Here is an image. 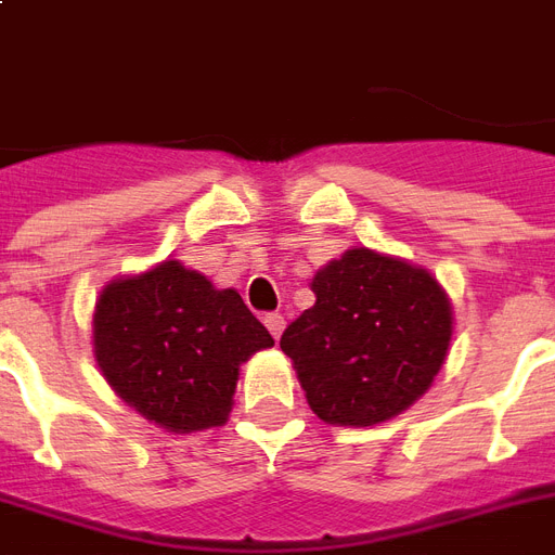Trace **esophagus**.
I'll list each match as a JSON object with an SVG mask.
<instances>
[{
  "mask_svg": "<svg viewBox=\"0 0 555 555\" xmlns=\"http://www.w3.org/2000/svg\"><path fill=\"white\" fill-rule=\"evenodd\" d=\"M264 325H268V331L273 334V337H282V331H285V317L282 313H264Z\"/></svg>",
  "mask_w": 555,
  "mask_h": 555,
  "instance_id": "obj_1",
  "label": "esophagus"
}]
</instances>
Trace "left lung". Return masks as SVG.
<instances>
[{"mask_svg":"<svg viewBox=\"0 0 555 555\" xmlns=\"http://www.w3.org/2000/svg\"><path fill=\"white\" fill-rule=\"evenodd\" d=\"M313 308L279 346L325 423L371 426L395 417L429 388L447 360L452 308L421 268L365 247L313 276Z\"/></svg>","mask_w":555,"mask_h":555,"instance_id":"1","label":"left lung"}]
</instances>
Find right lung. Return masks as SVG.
I'll use <instances>...</instances> for the list:
<instances>
[{"label": "right lung", "mask_w": 555, "mask_h": 555, "mask_svg": "<svg viewBox=\"0 0 555 555\" xmlns=\"http://www.w3.org/2000/svg\"><path fill=\"white\" fill-rule=\"evenodd\" d=\"M273 337L235 291H216L181 261L120 279L100 294L94 354L103 377L169 431L221 426L238 365Z\"/></svg>", "instance_id": "1"}]
</instances>
